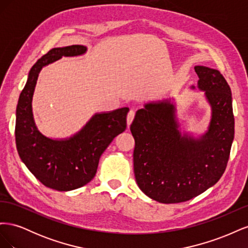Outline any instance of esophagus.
I'll list each match as a JSON object with an SVG mask.
<instances>
[{"instance_id":"esophagus-1","label":"esophagus","mask_w":248,"mask_h":248,"mask_svg":"<svg viewBox=\"0 0 248 248\" xmlns=\"http://www.w3.org/2000/svg\"><path fill=\"white\" fill-rule=\"evenodd\" d=\"M134 116H136V111H134L133 109L129 110L128 115H127V125L129 126L131 124V122L133 121V119H134Z\"/></svg>"}]
</instances>
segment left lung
<instances>
[{
	"label": "left lung",
	"mask_w": 248,
	"mask_h": 248,
	"mask_svg": "<svg viewBox=\"0 0 248 248\" xmlns=\"http://www.w3.org/2000/svg\"><path fill=\"white\" fill-rule=\"evenodd\" d=\"M194 70L198 88L205 92L212 111L202 136L181 133L170 99L146 103L130 125L137 183L146 196L162 204L189 201L216 184L226 170L234 140L232 93L226 78L209 67L196 66Z\"/></svg>",
	"instance_id": "8db88e82"
}]
</instances>
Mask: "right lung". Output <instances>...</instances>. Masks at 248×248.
Returning a JSON list of instances; mask_svg holds the SVG:
<instances>
[{"label": "right lung", "mask_w": 248, "mask_h": 248, "mask_svg": "<svg viewBox=\"0 0 248 248\" xmlns=\"http://www.w3.org/2000/svg\"><path fill=\"white\" fill-rule=\"evenodd\" d=\"M87 47L70 46L50 49L29 72L16 108V141L21 161L48 188L69 191L86 185L95 177L102 153L118 134L126 129L128 108L95 114L74 136L49 139L34 121L32 99L39 72L62 57L84 55Z\"/></svg>", "instance_id": "1"}]
</instances>
